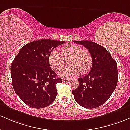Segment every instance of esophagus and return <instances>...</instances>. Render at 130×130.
I'll return each instance as SVG.
<instances>
[{"instance_id": "esophagus-1", "label": "esophagus", "mask_w": 130, "mask_h": 130, "mask_svg": "<svg viewBox=\"0 0 130 130\" xmlns=\"http://www.w3.org/2000/svg\"><path fill=\"white\" fill-rule=\"evenodd\" d=\"M62 81L63 83H67L68 81V79H67V78H62Z\"/></svg>"}]
</instances>
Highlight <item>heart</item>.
Listing matches in <instances>:
<instances>
[{
    "mask_svg": "<svg viewBox=\"0 0 130 130\" xmlns=\"http://www.w3.org/2000/svg\"><path fill=\"white\" fill-rule=\"evenodd\" d=\"M69 59V66L59 73L61 76L70 78L89 72L92 65V57L88 51H84L81 46L75 44L64 46L61 54L54 49L49 54L48 60L51 67L55 72L60 70L65 66V61Z\"/></svg>",
    "mask_w": 130,
    "mask_h": 130,
    "instance_id": "obj_1",
    "label": "heart"
}]
</instances>
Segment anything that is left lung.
<instances>
[{"label": "left lung", "mask_w": 130, "mask_h": 130, "mask_svg": "<svg viewBox=\"0 0 130 130\" xmlns=\"http://www.w3.org/2000/svg\"><path fill=\"white\" fill-rule=\"evenodd\" d=\"M83 45L92 57L90 72L78 78L79 85L72 91L81 106L94 109L104 104L115 90L118 81L117 64L105 48L89 41H74Z\"/></svg>", "instance_id": "8db88e82"}]
</instances>
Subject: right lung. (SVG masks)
<instances>
[{
  "label": "right lung",
  "instance_id": "add662e5",
  "mask_svg": "<svg viewBox=\"0 0 130 130\" xmlns=\"http://www.w3.org/2000/svg\"><path fill=\"white\" fill-rule=\"evenodd\" d=\"M64 41L42 39L21 47L11 68L15 92L26 105L34 109L49 106L56 98V85L62 83L51 69L48 57L54 48Z\"/></svg>",
  "mask_w": 130,
  "mask_h": 130
}]
</instances>
